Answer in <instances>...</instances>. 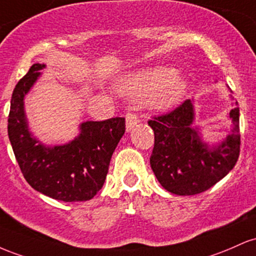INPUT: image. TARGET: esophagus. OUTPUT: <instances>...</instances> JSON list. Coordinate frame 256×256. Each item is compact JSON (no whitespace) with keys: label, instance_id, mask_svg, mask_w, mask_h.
Listing matches in <instances>:
<instances>
[{"label":"esophagus","instance_id":"1","mask_svg":"<svg viewBox=\"0 0 256 256\" xmlns=\"http://www.w3.org/2000/svg\"><path fill=\"white\" fill-rule=\"evenodd\" d=\"M139 122H140V120L138 118L136 114H126V129H127V132H130L132 129L136 127Z\"/></svg>","mask_w":256,"mask_h":256}]
</instances>
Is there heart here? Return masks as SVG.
<instances>
[{
  "instance_id": "heart-1",
  "label": "heart",
  "mask_w": 256,
  "mask_h": 256,
  "mask_svg": "<svg viewBox=\"0 0 256 256\" xmlns=\"http://www.w3.org/2000/svg\"><path fill=\"white\" fill-rule=\"evenodd\" d=\"M186 87V80L175 74L174 68L160 66L130 74L120 83V90L133 98L150 96L154 108L166 110L179 102Z\"/></svg>"
}]
</instances>
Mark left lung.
<instances>
[{"label":"left lung","mask_w":256,"mask_h":256,"mask_svg":"<svg viewBox=\"0 0 256 256\" xmlns=\"http://www.w3.org/2000/svg\"><path fill=\"white\" fill-rule=\"evenodd\" d=\"M230 118L234 129L216 146L203 142L194 127V106L190 99L148 120L154 133L150 164L166 191L179 196L200 194L232 170L240 150V108H232Z\"/></svg>","instance_id":"8db88e82"}]
</instances>
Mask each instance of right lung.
I'll return each instance as SVG.
<instances>
[{
    "label": "right lung",
    "mask_w": 256,
    "mask_h": 256,
    "mask_svg": "<svg viewBox=\"0 0 256 256\" xmlns=\"http://www.w3.org/2000/svg\"><path fill=\"white\" fill-rule=\"evenodd\" d=\"M44 64H34L16 83L10 99L8 136L25 180L36 191L62 202L92 200L104 185L111 157L126 132L123 117L87 120L72 142L46 146L28 130L24 98Z\"/></svg>",
    "instance_id": "add662e5"
}]
</instances>
